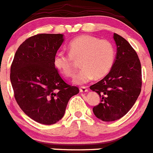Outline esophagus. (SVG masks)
I'll return each mask as SVG.
<instances>
[{
    "label": "esophagus",
    "mask_w": 153,
    "mask_h": 153,
    "mask_svg": "<svg viewBox=\"0 0 153 153\" xmlns=\"http://www.w3.org/2000/svg\"><path fill=\"white\" fill-rule=\"evenodd\" d=\"M79 91L81 93H86L88 91V89H87V87H81L79 88Z\"/></svg>",
    "instance_id": "1"
}]
</instances>
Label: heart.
Instances as JSON below:
<instances>
[{
	"label": "heart",
	"mask_w": 153,
	"mask_h": 153,
	"mask_svg": "<svg viewBox=\"0 0 153 153\" xmlns=\"http://www.w3.org/2000/svg\"><path fill=\"white\" fill-rule=\"evenodd\" d=\"M69 54L60 51L54 58V66L66 76H73L75 71L73 59H80L83 67L75 76L74 82L82 84L94 77L101 78L110 72L114 61V49L111 42L94 36H80L72 40L68 45Z\"/></svg>",
	"instance_id": "b5f03b06"
}]
</instances>
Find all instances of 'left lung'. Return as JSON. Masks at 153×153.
Returning <instances> with one entry per match:
<instances>
[{"label": "left lung", "instance_id": "obj_1", "mask_svg": "<svg viewBox=\"0 0 153 153\" xmlns=\"http://www.w3.org/2000/svg\"><path fill=\"white\" fill-rule=\"evenodd\" d=\"M117 46L115 60L108 75L90 88L101 102L93 108L97 118L114 121L127 114L139 97L142 87L140 60L126 39L114 33Z\"/></svg>", "mask_w": 153, "mask_h": 153}]
</instances>
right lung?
Instances as JSON below:
<instances>
[{
    "instance_id": "1",
    "label": "right lung",
    "mask_w": 153,
    "mask_h": 153,
    "mask_svg": "<svg viewBox=\"0 0 153 153\" xmlns=\"http://www.w3.org/2000/svg\"><path fill=\"white\" fill-rule=\"evenodd\" d=\"M64 42L62 34H39L18 47L10 79L14 97L25 114L43 125L63 117L68 101L79 93L64 82L54 66V58Z\"/></svg>"
}]
</instances>
